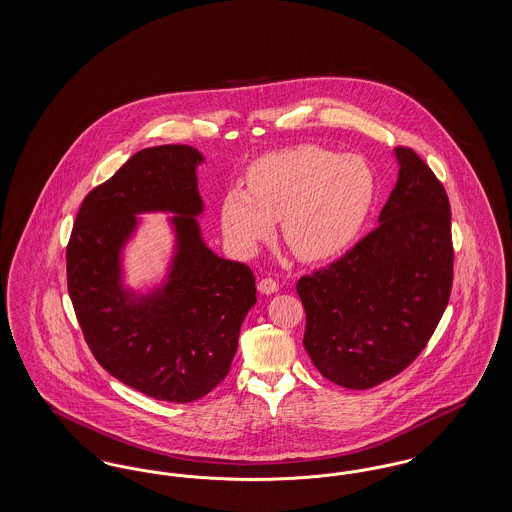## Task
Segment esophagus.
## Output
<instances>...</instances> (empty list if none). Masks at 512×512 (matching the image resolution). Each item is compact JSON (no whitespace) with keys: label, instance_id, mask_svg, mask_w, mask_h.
Masks as SVG:
<instances>
[{"label":"esophagus","instance_id":"1","mask_svg":"<svg viewBox=\"0 0 512 512\" xmlns=\"http://www.w3.org/2000/svg\"><path fill=\"white\" fill-rule=\"evenodd\" d=\"M257 288H259V292L265 293V295H270V293L278 292V282H276V280H272V278H261Z\"/></svg>","mask_w":512,"mask_h":512}]
</instances>
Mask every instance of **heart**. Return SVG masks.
Segmentation results:
<instances>
[{"label":"heart","mask_w":512,"mask_h":512,"mask_svg":"<svg viewBox=\"0 0 512 512\" xmlns=\"http://www.w3.org/2000/svg\"><path fill=\"white\" fill-rule=\"evenodd\" d=\"M374 197L376 176L363 157L303 144L259 157L247 188L232 186L222 197L220 224L230 247L249 257L280 220L293 255L320 263L355 242Z\"/></svg>","instance_id":"obj_1"}]
</instances>
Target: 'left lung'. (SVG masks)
<instances>
[{
    "instance_id": "1",
    "label": "left lung",
    "mask_w": 512,
    "mask_h": 512,
    "mask_svg": "<svg viewBox=\"0 0 512 512\" xmlns=\"http://www.w3.org/2000/svg\"><path fill=\"white\" fill-rule=\"evenodd\" d=\"M395 159L380 224L340 261L297 282L305 351L324 378L349 390L374 388L413 363L453 284L445 188L413 149L395 147Z\"/></svg>"
}]
</instances>
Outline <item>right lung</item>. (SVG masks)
<instances>
[{
	"mask_svg": "<svg viewBox=\"0 0 512 512\" xmlns=\"http://www.w3.org/2000/svg\"><path fill=\"white\" fill-rule=\"evenodd\" d=\"M190 146L147 147L84 197L67 245V286L96 361L122 384L159 401L190 403L228 374L240 328L257 301L255 276L203 242ZM142 212H172L175 255L147 294L121 284V249Z\"/></svg>",
	"mask_w": 512,
	"mask_h": 512,
	"instance_id": "add662e5",
	"label": "right lung"
}]
</instances>
